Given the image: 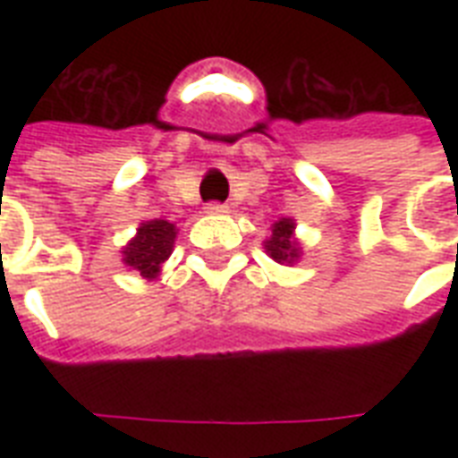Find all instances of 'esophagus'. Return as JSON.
<instances>
[{"mask_svg":"<svg viewBox=\"0 0 458 458\" xmlns=\"http://www.w3.org/2000/svg\"><path fill=\"white\" fill-rule=\"evenodd\" d=\"M207 214H211V216H223V214H230V208L225 207V204H218V201H211V204H207Z\"/></svg>","mask_w":458,"mask_h":458,"instance_id":"1","label":"esophagus"}]
</instances>
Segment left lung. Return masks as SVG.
<instances>
[{"label":"left lung","mask_w":458,"mask_h":458,"mask_svg":"<svg viewBox=\"0 0 458 458\" xmlns=\"http://www.w3.org/2000/svg\"><path fill=\"white\" fill-rule=\"evenodd\" d=\"M294 218H280L271 225V237L264 242L266 254L280 266H294L301 259V242L297 240Z\"/></svg>","instance_id":"1"}]
</instances>
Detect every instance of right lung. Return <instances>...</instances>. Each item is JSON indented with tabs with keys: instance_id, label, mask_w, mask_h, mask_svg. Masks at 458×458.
I'll use <instances>...</instances> for the list:
<instances>
[{
	"instance_id": "add662e5",
	"label": "right lung",
	"mask_w": 458,
	"mask_h": 458,
	"mask_svg": "<svg viewBox=\"0 0 458 458\" xmlns=\"http://www.w3.org/2000/svg\"><path fill=\"white\" fill-rule=\"evenodd\" d=\"M175 237H178L175 223L164 221V218L142 221L138 233L121 250L125 268L138 273L140 278L157 280L164 271V264L173 254Z\"/></svg>"
}]
</instances>
